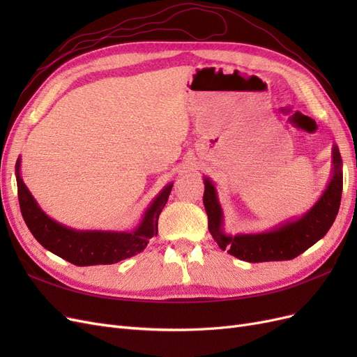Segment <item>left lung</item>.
Here are the masks:
<instances>
[{
    "mask_svg": "<svg viewBox=\"0 0 357 357\" xmlns=\"http://www.w3.org/2000/svg\"><path fill=\"white\" fill-rule=\"evenodd\" d=\"M333 177L326 192L304 218L265 234L228 236L220 229L222 211L211 181L205 178L204 205L208 215V229L222 250L245 262L290 261L326 235L337 218L342 193L341 155L333 147Z\"/></svg>",
    "mask_w": 357,
    "mask_h": 357,
    "instance_id": "left-lung-1",
    "label": "left lung"
}]
</instances>
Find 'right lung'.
<instances>
[{
    "label": "right lung",
    "mask_w": 357,
    "mask_h": 357,
    "mask_svg": "<svg viewBox=\"0 0 357 357\" xmlns=\"http://www.w3.org/2000/svg\"><path fill=\"white\" fill-rule=\"evenodd\" d=\"M16 162L17 197L20 211L31 234L52 253L77 266L112 265L143 252L149 240L158 235V219L165 207L172 185H168L146 211L144 219L134 232H79L61 226L43 213L19 177Z\"/></svg>",
    "instance_id": "obj_1"
}]
</instances>
